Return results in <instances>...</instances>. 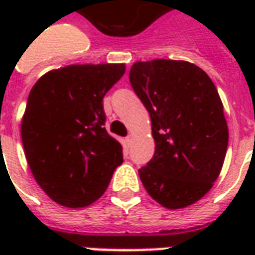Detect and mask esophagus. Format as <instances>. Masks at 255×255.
Segmentation results:
<instances>
[{
  "label": "esophagus",
  "mask_w": 255,
  "mask_h": 255,
  "mask_svg": "<svg viewBox=\"0 0 255 255\" xmlns=\"http://www.w3.org/2000/svg\"><path fill=\"white\" fill-rule=\"evenodd\" d=\"M132 139H133L132 133H128L127 136H126V142H127V144L132 143Z\"/></svg>",
  "instance_id": "esophagus-1"
}]
</instances>
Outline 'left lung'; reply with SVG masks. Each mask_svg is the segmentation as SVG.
I'll use <instances>...</instances> for the list:
<instances>
[{
  "label": "left lung",
  "mask_w": 255,
  "mask_h": 255,
  "mask_svg": "<svg viewBox=\"0 0 255 255\" xmlns=\"http://www.w3.org/2000/svg\"><path fill=\"white\" fill-rule=\"evenodd\" d=\"M129 83L151 119L155 150L139 169L149 195L168 209L186 208L219 177L228 127L216 86L187 61L135 63Z\"/></svg>",
  "instance_id": "8db88e82"
}]
</instances>
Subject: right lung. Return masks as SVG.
<instances>
[{
  "mask_svg": "<svg viewBox=\"0 0 255 255\" xmlns=\"http://www.w3.org/2000/svg\"><path fill=\"white\" fill-rule=\"evenodd\" d=\"M124 72V64L68 65L31 89L21 140L36 183L54 202L93 203L122 165L123 147L105 129L102 102Z\"/></svg>",
  "mask_w": 255,
  "mask_h": 255,
  "instance_id": "obj_1",
  "label": "right lung"
}]
</instances>
